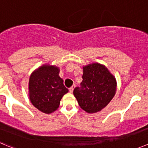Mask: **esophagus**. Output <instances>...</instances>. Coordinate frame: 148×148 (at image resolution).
Masks as SVG:
<instances>
[{"mask_svg":"<svg viewBox=\"0 0 148 148\" xmlns=\"http://www.w3.org/2000/svg\"><path fill=\"white\" fill-rule=\"evenodd\" d=\"M75 87H76L75 85H73L72 87H71L70 88H69V91H70L71 93H72L73 91H74V88H75Z\"/></svg>","mask_w":148,"mask_h":148,"instance_id":"34e87169","label":"esophagus"}]
</instances>
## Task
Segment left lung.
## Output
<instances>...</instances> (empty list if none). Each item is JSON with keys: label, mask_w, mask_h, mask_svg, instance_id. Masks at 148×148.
<instances>
[{"label": "left lung", "mask_w": 148, "mask_h": 148, "mask_svg": "<svg viewBox=\"0 0 148 148\" xmlns=\"http://www.w3.org/2000/svg\"><path fill=\"white\" fill-rule=\"evenodd\" d=\"M82 77L80 87L74 90L79 106L90 114L100 111L115 95V78L107 68L99 63L85 66Z\"/></svg>", "instance_id": "obj_1"}]
</instances>
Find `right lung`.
I'll return each instance as SVG.
<instances>
[{
    "instance_id": "obj_1",
    "label": "right lung",
    "mask_w": 148,
    "mask_h": 148,
    "mask_svg": "<svg viewBox=\"0 0 148 148\" xmlns=\"http://www.w3.org/2000/svg\"><path fill=\"white\" fill-rule=\"evenodd\" d=\"M59 71L58 67L45 65L34 71L29 79L30 101L36 108L46 114L57 110L62 97L69 92Z\"/></svg>"
}]
</instances>
